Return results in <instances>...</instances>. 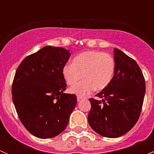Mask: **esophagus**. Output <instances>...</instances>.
<instances>
[{"mask_svg": "<svg viewBox=\"0 0 154 154\" xmlns=\"http://www.w3.org/2000/svg\"><path fill=\"white\" fill-rule=\"evenodd\" d=\"M85 97H83V96H80V95H77V101H80V100H82V99H84Z\"/></svg>", "mask_w": 154, "mask_h": 154, "instance_id": "obj_1", "label": "esophagus"}]
</instances>
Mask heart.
<instances>
[{"label":"heart","mask_w":154,"mask_h":154,"mask_svg":"<svg viewBox=\"0 0 154 154\" xmlns=\"http://www.w3.org/2000/svg\"><path fill=\"white\" fill-rule=\"evenodd\" d=\"M115 72V61L109 54L88 51L81 53L73 60L72 65L66 64L63 75L71 88L70 91L80 96L89 94L94 89L100 91L109 86ZM85 80L75 86L82 79Z\"/></svg>","instance_id":"obj_1"}]
</instances>
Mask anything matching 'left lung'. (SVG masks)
<instances>
[{"label":"left lung","mask_w":154,"mask_h":154,"mask_svg":"<svg viewBox=\"0 0 154 154\" xmlns=\"http://www.w3.org/2000/svg\"><path fill=\"white\" fill-rule=\"evenodd\" d=\"M115 72L109 86L90 98L88 121L93 130L107 138L130 131L139 120L143 105L145 82L133 59L114 49Z\"/></svg>","instance_id":"left-lung-1"}]
</instances>
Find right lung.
<instances>
[{"label":"right lung","mask_w":154,"mask_h":154,"mask_svg":"<svg viewBox=\"0 0 154 154\" xmlns=\"http://www.w3.org/2000/svg\"><path fill=\"white\" fill-rule=\"evenodd\" d=\"M71 54L45 46L22 60L12 85V101L20 121L33 136L49 139L67 127L77 96L66 94L63 75Z\"/></svg>","instance_id":"add662e5"}]
</instances>
